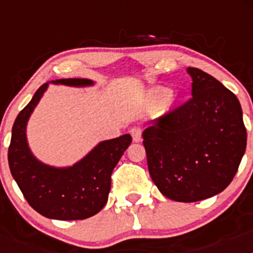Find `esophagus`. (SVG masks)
I'll list each match as a JSON object with an SVG mask.
<instances>
[{
	"label": "esophagus",
	"mask_w": 253,
	"mask_h": 253,
	"mask_svg": "<svg viewBox=\"0 0 253 253\" xmlns=\"http://www.w3.org/2000/svg\"><path fill=\"white\" fill-rule=\"evenodd\" d=\"M130 134L134 142H140V139H142V130H140V128L134 126V128L130 129Z\"/></svg>",
	"instance_id": "34e87169"
}]
</instances>
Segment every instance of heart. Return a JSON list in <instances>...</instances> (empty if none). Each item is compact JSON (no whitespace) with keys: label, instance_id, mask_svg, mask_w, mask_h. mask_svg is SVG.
Segmentation results:
<instances>
[{"label":"heart","instance_id":"1","mask_svg":"<svg viewBox=\"0 0 253 253\" xmlns=\"http://www.w3.org/2000/svg\"><path fill=\"white\" fill-rule=\"evenodd\" d=\"M171 95V90L166 88V87H158L156 90H153L149 95V106L152 110H157L160 107L163 106V104L167 101V99Z\"/></svg>","mask_w":253,"mask_h":253}]
</instances>
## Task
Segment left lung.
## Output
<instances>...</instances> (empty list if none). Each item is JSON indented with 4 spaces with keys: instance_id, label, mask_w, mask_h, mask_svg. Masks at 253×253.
<instances>
[{
    "instance_id": "8db88e82",
    "label": "left lung",
    "mask_w": 253,
    "mask_h": 253,
    "mask_svg": "<svg viewBox=\"0 0 253 253\" xmlns=\"http://www.w3.org/2000/svg\"><path fill=\"white\" fill-rule=\"evenodd\" d=\"M193 97L143 131L149 175L166 198L193 203L231 184L247 144L242 107L232 91L189 67Z\"/></svg>"
}]
</instances>
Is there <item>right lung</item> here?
<instances>
[{
	"label": "right lung",
	"mask_w": 253,
	"mask_h": 253,
	"mask_svg": "<svg viewBox=\"0 0 253 253\" xmlns=\"http://www.w3.org/2000/svg\"><path fill=\"white\" fill-rule=\"evenodd\" d=\"M54 84L72 87L92 86L87 78H63ZM49 82L38 88L13 123L8 147V166L26 202L49 219L80 220L95 215L105 207L111 187V173L125 149L131 143L130 134L102 140L82 160L69 167L45 165L30 151L26 138L29 118L39 104Z\"/></svg>",
	"instance_id": "right-lung-1"
}]
</instances>
